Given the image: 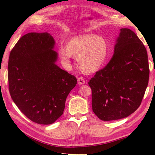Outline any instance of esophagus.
<instances>
[{
	"label": "esophagus",
	"instance_id": "esophagus-1",
	"mask_svg": "<svg viewBox=\"0 0 155 155\" xmlns=\"http://www.w3.org/2000/svg\"><path fill=\"white\" fill-rule=\"evenodd\" d=\"M78 83L79 85H84L85 83V81L83 77H79L78 78Z\"/></svg>",
	"mask_w": 155,
	"mask_h": 155
}]
</instances>
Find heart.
<instances>
[{"label": "heart", "mask_w": 155, "mask_h": 155, "mask_svg": "<svg viewBox=\"0 0 155 155\" xmlns=\"http://www.w3.org/2000/svg\"><path fill=\"white\" fill-rule=\"evenodd\" d=\"M59 58L64 64H70L72 57L77 58L80 70L85 74L96 72L102 67L108 54L105 39L95 35L72 37L58 50Z\"/></svg>", "instance_id": "b5f03b06"}]
</instances>
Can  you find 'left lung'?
I'll list each match as a JSON object with an SVG mask.
<instances>
[{
    "mask_svg": "<svg viewBox=\"0 0 155 155\" xmlns=\"http://www.w3.org/2000/svg\"><path fill=\"white\" fill-rule=\"evenodd\" d=\"M149 80L145 46L129 28H121L112 58L88 84L91 105L103 121L124 118L138 109Z\"/></svg>",
    "mask_w": 155,
    "mask_h": 155,
    "instance_id": "8db88e82",
    "label": "left lung"
}]
</instances>
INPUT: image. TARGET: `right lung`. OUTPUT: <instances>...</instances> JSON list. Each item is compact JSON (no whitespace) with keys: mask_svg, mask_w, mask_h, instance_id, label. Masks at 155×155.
Returning <instances> with one entry per match:
<instances>
[{"mask_svg":"<svg viewBox=\"0 0 155 155\" xmlns=\"http://www.w3.org/2000/svg\"><path fill=\"white\" fill-rule=\"evenodd\" d=\"M55 41L48 33H28L10 52L9 89L18 109L40 124H51L64 113L77 80L56 64Z\"/></svg>","mask_w":155,"mask_h":155,"instance_id":"add662e5","label":"right lung"}]
</instances>
